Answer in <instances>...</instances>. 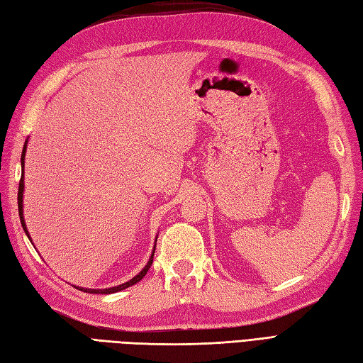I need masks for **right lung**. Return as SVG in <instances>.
<instances>
[{
	"instance_id": "obj_1",
	"label": "right lung",
	"mask_w": 363,
	"mask_h": 363,
	"mask_svg": "<svg viewBox=\"0 0 363 363\" xmlns=\"http://www.w3.org/2000/svg\"><path fill=\"white\" fill-rule=\"evenodd\" d=\"M26 149H28V140H26V143H24V147H23V154H21V180H20V188H18V212H20V220H21V226H23V229H24V233H26V235H28V238L30 240V243H32V238H30V235H29V231H28V226H26V222H24V212H23V194H24V158H26ZM158 237V235H157ZM157 237H155V243H157ZM155 243H154V250H152V254H151V257H149V260H147V263L145 264V268L141 269L135 277H132L130 280H128V281H125V284H121V285H117V286H112V288H104V289H92V288H82V286H75L77 289H79V291H83V293H89V294H113V293H118V291H123V289H126V288H129V286H132V285H135L137 281H140L141 279H143L145 276H146V272L149 271V268H151V264H152V262H154V252H155ZM33 245V243H32Z\"/></svg>"
}]
</instances>
